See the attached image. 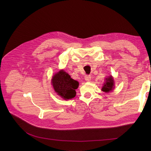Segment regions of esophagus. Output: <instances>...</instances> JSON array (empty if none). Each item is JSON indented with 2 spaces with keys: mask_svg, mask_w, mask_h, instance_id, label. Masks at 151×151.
<instances>
[{
  "mask_svg": "<svg viewBox=\"0 0 151 151\" xmlns=\"http://www.w3.org/2000/svg\"><path fill=\"white\" fill-rule=\"evenodd\" d=\"M91 80V75H86L85 76V80L86 81H90Z\"/></svg>",
  "mask_w": 151,
  "mask_h": 151,
  "instance_id": "esophagus-1",
  "label": "esophagus"
}]
</instances>
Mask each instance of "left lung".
Segmentation results:
<instances>
[{"label": "left lung", "mask_w": 151, "mask_h": 151, "mask_svg": "<svg viewBox=\"0 0 151 151\" xmlns=\"http://www.w3.org/2000/svg\"><path fill=\"white\" fill-rule=\"evenodd\" d=\"M114 80L111 76L106 78V82L104 84V87L102 88V91L109 92L112 91L114 88Z\"/></svg>", "instance_id": "8db88e82"}]
</instances>
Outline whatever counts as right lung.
Here are the masks:
<instances>
[{
  "mask_svg": "<svg viewBox=\"0 0 151 151\" xmlns=\"http://www.w3.org/2000/svg\"><path fill=\"white\" fill-rule=\"evenodd\" d=\"M52 84L56 93L65 100L75 97V89L79 86V83L71 78V76L63 70L59 71L54 75Z\"/></svg>",
  "mask_w": 151,
  "mask_h": 151,
  "instance_id": "right-lung-1",
  "label": "right lung"
}]
</instances>
